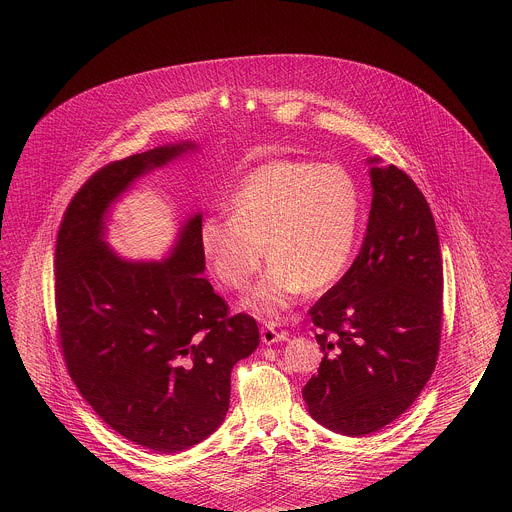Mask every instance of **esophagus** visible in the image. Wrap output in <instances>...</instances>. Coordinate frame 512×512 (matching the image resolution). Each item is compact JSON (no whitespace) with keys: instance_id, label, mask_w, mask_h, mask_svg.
Here are the masks:
<instances>
[{"instance_id":"34e87169","label":"esophagus","mask_w":512,"mask_h":512,"mask_svg":"<svg viewBox=\"0 0 512 512\" xmlns=\"http://www.w3.org/2000/svg\"><path fill=\"white\" fill-rule=\"evenodd\" d=\"M261 340L263 343H276V341H286L288 340V332H278L276 328H274V324H270V322H265L263 326H261Z\"/></svg>"}]
</instances>
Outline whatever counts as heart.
I'll return each instance as SVG.
<instances>
[{
  "instance_id": "b5f03b06",
  "label": "heart",
  "mask_w": 512,
  "mask_h": 512,
  "mask_svg": "<svg viewBox=\"0 0 512 512\" xmlns=\"http://www.w3.org/2000/svg\"><path fill=\"white\" fill-rule=\"evenodd\" d=\"M230 217H207L201 251L228 290H244L265 259L267 272L245 305L280 318L305 288L332 286L347 267L359 226V190L336 165L280 159L249 172L228 199Z\"/></svg>"
}]
</instances>
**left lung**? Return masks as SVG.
Returning <instances> with one entry per match:
<instances>
[{"label":"left lung","mask_w":512,"mask_h":512,"mask_svg":"<svg viewBox=\"0 0 512 512\" xmlns=\"http://www.w3.org/2000/svg\"><path fill=\"white\" fill-rule=\"evenodd\" d=\"M370 182L363 247L309 309L324 357L303 388L318 424L351 438L413 405L438 363L443 317V263L426 197L395 165L372 167Z\"/></svg>","instance_id":"left-lung-1"}]
</instances>
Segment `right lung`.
<instances>
[{"instance_id": "1", "label": "right lung", "mask_w": 512, "mask_h": 512, "mask_svg": "<svg viewBox=\"0 0 512 512\" xmlns=\"http://www.w3.org/2000/svg\"><path fill=\"white\" fill-rule=\"evenodd\" d=\"M194 144L155 147L94 172L55 242L59 345L82 397L122 438L178 453L209 438L230 405V372L259 345L255 318L230 315L199 245L201 215L171 259L128 263L103 242L107 207L144 172Z\"/></svg>"}]
</instances>
